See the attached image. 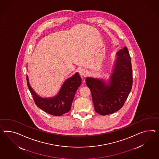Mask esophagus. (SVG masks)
<instances>
[{
  "label": "esophagus",
  "mask_w": 159,
  "mask_h": 159,
  "mask_svg": "<svg viewBox=\"0 0 159 159\" xmlns=\"http://www.w3.org/2000/svg\"><path fill=\"white\" fill-rule=\"evenodd\" d=\"M79 73L80 74V75L82 76V77H86V75H87V74H88V72H87V71L86 70L84 69H82L80 70V71H79Z\"/></svg>",
  "instance_id": "34e87169"
}]
</instances>
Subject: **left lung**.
<instances>
[{"instance_id":"8db88e82","label":"left lung","mask_w":159,"mask_h":159,"mask_svg":"<svg viewBox=\"0 0 159 159\" xmlns=\"http://www.w3.org/2000/svg\"><path fill=\"white\" fill-rule=\"evenodd\" d=\"M112 73L108 81L104 79L87 77L95 111L102 115L113 114L122 107L133 85L131 57L126 47L116 53Z\"/></svg>"}]
</instances>
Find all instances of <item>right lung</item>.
Returning <instances> with one entry per match:
<instances>
[{
  "mask_svg": "<svg viewBox=\"0 0 159 159\" xmlns=\"http://www.w3.org/2000/svg\"><path fill=\"white\" fill-rule=\"evenodd\" d=\"M26 80L29 89L37 106L45 112L54 116H61L71 110L75 94L82 82L80 74L76 73L64 82L59 92L55 96L43 98L33 90L29 84L28 75Z\"/></svg>",
  "mask_w": 159,
  "mask_h": 159,
  "instance_id": "1",
  "label": "right lung"
}]
</instances>
